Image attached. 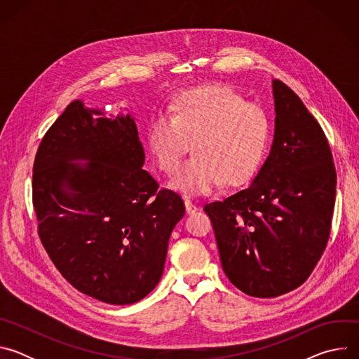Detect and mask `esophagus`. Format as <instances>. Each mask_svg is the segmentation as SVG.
Wrapping results in <instances>:
<instances>
[{
  "label": "esophagus",
  "mask_w": 359,
  "mask_h": 359,
  "mask_svg": "<svg viewBox=\"0 0 359 359\" xmlns=\"http://www.w3.org/2000/svg\"><path fill=\"white\" fill-rule=\"evenodd\" d=\"M184 206H186V212H187V215H191V213L197 212V208L194 206V204H193L189 198H186V200H184Z\"/></svg>",
  "instance_id": "34e87169"
}]
</instances>
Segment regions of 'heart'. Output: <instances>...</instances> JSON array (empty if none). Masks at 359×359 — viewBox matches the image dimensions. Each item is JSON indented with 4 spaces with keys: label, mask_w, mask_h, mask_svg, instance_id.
Returning a JSON list of instances; mask_svg holds the SVG:
<instances>
[{
    "label": "heart",
    "mask_w": 359,
    "mask_h": 359,
    "mask_svg": "<svg viewBox=\"0 0 359 359\" xmlns=\"http://www.w3.org/2000/svg\"><path fill=\"white\" fill-rule=\"evenodd\" d=\"M270 140L266 111L226 85L184 90L172 105L170 115L153 118L147 147L158 166L173 173L190 142L194 156L172 177L170 187L198 196L220 186L248 180L262 165Z\"/></svg>",
    "instance_id": "1"
}]
</instances>
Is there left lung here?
Segmentation results:
<instances>
[{"instance_id":"1","label":"left lung","mask_w":359,"mask_h":359,"mask_svg":"<svg viewBox=\"0 0 359 359\" xmlns=\"http://www.w3.org/2000/svg\"><path fill=\"white\" fill-rule=\"evenodd\" d=\"M270 155L243 190L204 206L223 271L259 298L290 292L310 277L327 247L337 173L328 140L302 100L273 81Z\"/></svg>"}]
</instances>
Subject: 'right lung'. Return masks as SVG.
Listing matches in <instances>:
<instances>
[{
	"instance_id": "add662e5",
	"label": "right lung",
	"mask_w": 359,
	"mask_h": 359,
	"mask_svg": "<svg viewBox=\"0 0 359 359\" xmlns=\"http://www.w3.org/2000/svg\"><path fill=\"white\" fill-rule=\"evenodd\" d=\"M143 163L135 119L107 118L82 100L48 129L35 156L42 245L72 287L107 304L137 302L158 285L172 230L184 216L182 197L159 190Z\"/></svg>"
}]
</instances>
